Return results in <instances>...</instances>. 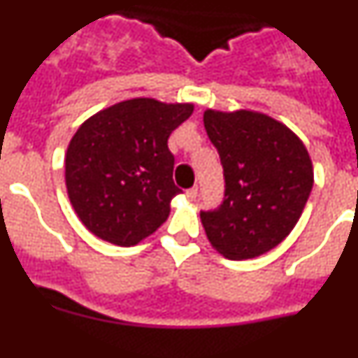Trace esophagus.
Returning a JSON list of instances; mask_svg holds the SVG:
<instances>
[{"label":"esophagus","mask_w":358,"mask_h":358,"mask_svg":"<svg viewBox=\"0 0 358 358\" xmlns=\"http://www.w3.org/2000/svg\"><path fill=\"white\" fill-rule=\"evenodd\" d=\"M197 192H199L197 186L186 189V199H189V201H195V197H197Z\"/></svg>","instance_id":"34e87169"}]
</instances>
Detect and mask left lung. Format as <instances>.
I'll use <instances>...</instances> for the list:
<instances>
[{
    "instance_id": "obj_1",
    "label": "left lung",
    "mask_w": 358,
    "mask_h": 358,
    "mask_svg": "<svg viewBox=\"0 0 358 358\" xmlns=\"http://www.w3.org/2000/svg\"><path fill=\"white\" fill-rule=\"evenodd\" d=\"M204 127L226 179L222 204L201 211L208 240L229 260L265 255L305 210L314 186L308 150L287 125L255 110L208 109Z\"/></svg>"
}]
</instances>
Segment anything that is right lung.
Wrapping results in <instances>:
<instances>
[{"instance_id":"1","label":"right lung","mask_w":358,"mask_h":358,"mask_svg":"<svg viewBox=\"0 0 358 358\" xmlns=\"http://www.w3.org/2000/svg\"><path fill=\"white\" fill-rule=\"evenodd\" d=\"M194 103L132 98L85 120L66 152V188L73 210L106 242L131 248L169 218L173 185L169 138Z\"/></svg>"}]
</instances>
